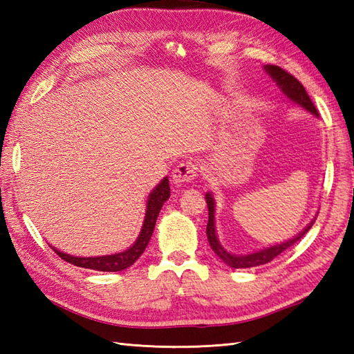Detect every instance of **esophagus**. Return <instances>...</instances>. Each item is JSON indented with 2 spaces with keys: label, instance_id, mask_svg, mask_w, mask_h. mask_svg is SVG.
Wrapping results in <instances>:
<instances>
[{
  "label": "esophagus",
  "instance_id": "obj_1",
  "mask_svg": "<svg viewBox=\"0 0 354 354\" xmlns=\"http://www.w3.org/2000/svg\"><path fill=\"white\" fill-rule=\"evenodd\" d=\"M196 176H198V165L192 161L181 162L171 171L173 183L178 185H181L184 183H192Z\"/></svg>",
  "mask_w": 354,
  "mask_h": 354
}]
</instances>
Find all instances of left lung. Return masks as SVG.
Listing matches in <instances>:
<instances>
[{"mask_svg":"<svg viewBox=\"0 0 354 354\" xmlns=\"http://www.w3.org/2000/svg\"><path fill=\"white\" fill-rule=\"evenodd\" d=\"M265 71L269 74L270 79H272L278 88L281 89V93L288 97L290 102H293L298 106H301L307 112H310L315 117H318V111L315 108V104L312 103L309 94L304 89V86L299 84V82L289 74L288 71H284L283 68L277 65H265ZM205 201L208 205V223H207V237L209 246L214 251L216 255H219V259H222L230 268L234 269H243V268H254V266H260L265 265V263H269L270 260H274L277 255H280L283 251L288 250L293 243H297L299 239H301L307 231L312 228V225L315 219L307 225V227L298 232L295 237H292L289 240H286L283 243H277L269 248H263L260 251H255L251 254H245V255H237V254H231L228 252L225 248L221 245L219 239H217L216 234V223H214V212H216V202L212 193L205 194Z\"/></svg>","mask_w":354,"mask_h":354,"instance_id":"1","label":"left lung"}]
</instances>
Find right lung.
Returning a JSON list of instances; mask_svg holds the SVG:
<instances>
[{
	"label": "right lung",
	"instance_id": "right-lung-1",
	"mask_svg": "<svg viewBox=\"0 0 354 354\" xmlns=\"http://www.w3.org/2000/svg\"><path fill=\"white\" fill-rule=\"evenodd\" d=\"M169 198H170V185H169V178L165 176L162 181L158 184L152 192H150L147 198L145 222H142L140 234L137 240H135V243L127 248L126 251L111 254V255H100V257H76V255H70L56 250L55 246H51V250H55V252L59 255V257L71 263L74 266L102 270V272H118V270H123L126 268H129L131 265H133V263L140 259V255L145 252L149 240L152 237L158 214H160L164 202Z\"/></svg>",
	"mask_w": 354,
	"mask_h": 354
}]
</instances>
